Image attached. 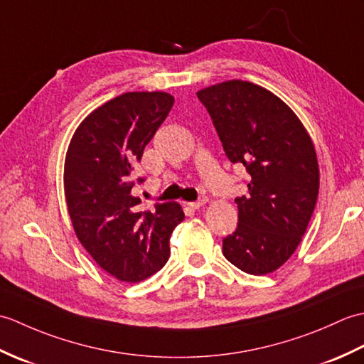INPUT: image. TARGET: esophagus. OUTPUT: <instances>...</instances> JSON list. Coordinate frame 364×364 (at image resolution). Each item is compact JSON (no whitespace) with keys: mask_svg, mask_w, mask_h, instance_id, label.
I'll return each instance as SVG.
<instances>
[{"mask_svg":"<svg viewBox=\"0 0 364 364\" xmlns=\"http://www.w3.org/2000/svg\"><path fill=\"white\" fill-rule=\"evenodd\" d=\"M206 202H208V197H206V196H200V197L196 200V202H191V203H188V205L192 208V210H198V208L203 206Z\"/></svg>","mask_w":364,"mask_h":364,"instance_id":"esophagus-1","label":"esophagus"}]
</instances>
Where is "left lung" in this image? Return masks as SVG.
I'll use <instances>...</instances> for the list:
<instances>
[{"label": "left lung", "instance_id": "left-lung-1", "mask_svg": "<svg viewBox=\"0 0 364 364\" xmlns=\"http://www.w3.org/2000/svg\"><path fill=\"white\" fill-rule=\"evenodd\" d=\"M227 158L250 175L223 257L252 275L284 264L305 235L319 194L318 158L297 115L272 92L227 81L197 92Z\"/></svg>", "mask_w": 364, "mask_h": 364}]
</instances>
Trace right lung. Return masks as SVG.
Returning a JSON list of instances; mask_svg holds the SVG:
<instances>
[{
  "label": "right lung",
  "mask_w": 364,
  "mask_h": 364,
  "mask_svg": "<svg viewBox=\"0 0 364 364\" xmlns=\"http://www.w3.org/2000/svg\"><path fill=\"white\" fill-rule=\"evenodd\" d=\"M166 92H128L87 115L68 146L64 188L75 233L97 264L137 283L168 259V239L184 214L175 202L142 211L134 178L145 145L173 106Z\"/></svg>",
  "instance_id": "add662e5"
}]
</instances>
